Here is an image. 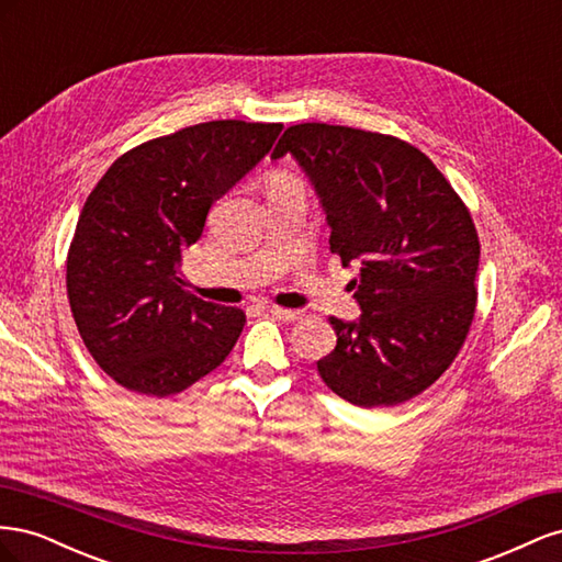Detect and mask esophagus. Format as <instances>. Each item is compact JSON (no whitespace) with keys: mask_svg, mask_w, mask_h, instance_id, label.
I'll return each mask as SVG.
<instances>
[{"mask_svg":"<svg viewBox=\"0 0 562 562\" xmlns=\"http://www.w3.org/2000/svg\"><path fill=\"white\" fill-rule=\"evenodd\" d=\"M271 316H277L281 321H300L302 312L300 310H285V307H269L267 310Z\"/></svg>","mask_w":562,"mask_h":562,"instance_id":"1","label":"esophagus"}]
</instances>
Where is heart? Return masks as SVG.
Here are the masks:
<instances>
[{"mask_svg":"<svg viewBox=\"0 0 562 562\" xmlns=\"http://www.w3.org/2000/svg\"><path fill=\"white\" fill-rule=\"evenodd\" d=\"M283 187H297V182L291 180V178H285V176L271 178V190H283Z\"/></svg>","mask_w":562,"mask_h":562,"instance_id":"heart-1","label":"heart"}]
</instances>
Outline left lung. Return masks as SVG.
<instances>
[{
    "label": "left lung",
    "mask_w": 562,
    "mask_h": 562,
    "mask_svg": "<svg viewBox=\"0 0 562 562\" xmlns=\"http://www.w3.org/2000/svg\"><path fill=\"white\" fill-rule=\"evenodd\" d=\"M283 155L316 187L330 250L361 265V318L330 316L337 347L318 375L359 407L415 398L450 368L475 314L481 241L469 209L424 151L394 135L295 124L271 151Z\"/></svg>",
    "instance_id": "8db88e82"
}]
</instances>
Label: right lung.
<instances>
[{"label":"right lung","mask_w":562,"mask_h":562,"mask_svg":"<svg viewBox=\"0 0 562 562\" xmlns=\"http://www.w3.org/2000/svg\"><path fill=\"white\" fill-rule=\"evenodd\" d=\"M281 128L239 119L187 126L128 149L93 187L65 281L83 345L116 384L173 396L234 349L246 314L187 291L182 255Z\"/></svg>","instance_id":"right-lung-1"}]
</instances>
